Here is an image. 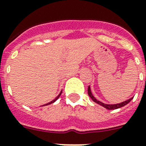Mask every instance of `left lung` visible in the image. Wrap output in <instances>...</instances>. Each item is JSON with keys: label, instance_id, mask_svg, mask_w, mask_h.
Returning <instances> with one entry per match:
<instances>
[{"label": "left lung", "instance_id": "obj_1", "mask_svg": "<svg viewBox=\"0 0 146 146\" xmlns=\"http://www.w3.org/2000/svg\"><path fill=\"white\" fill-rule=\"evenodd\" d=\"M88 95H89V96H90V97L92 98V100L94 102H96V104H99V105L102 106V107H104V108H106V109H108V110H115V109H118V108H122V107L125 106L126 104H127L131 102V100L133 99V98H131L130 99H127V101H125V102H121V103L115 104H108L102 103V102H100V101L97 100L96 98L94 97V96L92 95V92H91V89H90V86H88Z\"/></svg>", "mask_w": 146, "mask_h": 146}]
</instances>
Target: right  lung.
<instances>
[{"label": "right lung", "instance_id": "1", "mask_svg": "<svg viewBox=\"0 0 146 146\" xmlns=\"http://www.w3.org/2000/svg\"><path fill=\"white\" fill-rule=\"evenodd\" d=\"M62 90H61V92H60V94H59L58 96H56V98H54V100H53V101H51V102H48V103H47V104H44V105H42V106H40V107H44V106H47V105H49V104H53V103H54V102H56V100L58 99L59 98H60V96H61V94H62Z\"/></svg>", "mask_w": 146, "mask_h": 146}]
</instances>
